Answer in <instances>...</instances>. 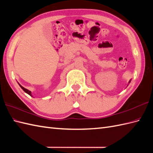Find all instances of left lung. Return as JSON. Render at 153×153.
Masks as SVG:
<instances>
[{
  "label": "left lung",
  "mask_w": 153,
  "mask_h": 153,
  "mask_svg": "<svg viewBox=\"0 0 153 153\" xmlns=\"http://www.w3.org/2000/svg\"><path fill=\"white\" fill-rule=\"evenodd\" d=\"M130 82H131V80H129V83H130Z\"/></svg>",
  "instance_id": "obj_1"
}]
</instances>
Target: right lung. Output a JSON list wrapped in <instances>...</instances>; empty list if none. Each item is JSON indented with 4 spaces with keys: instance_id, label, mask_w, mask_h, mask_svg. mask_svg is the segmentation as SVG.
Wrapping results in <instances>:
<instances>
[{
    "instance_id": "right-lung-1",
    "label": "right lung",
    "mask_w": 153,
    "mask_h": 153,
    "mask_svg": "<svg viewBox=\"0 0 153 153\" xmlns=\"http://www.w3.org/2000/svg\"><path fill=\"white\" fill-rule=\"evenodd\" d=\"M18 84H19V86H20V87H21V88L23 89V90H24V92H25V93H27L28 94V95H30L31 97H33V96H32V95H31V92L30 91H29L28 89H25V88H24V87H22L21 85H20V84H19V83H18Z\"/></svg>"
}]
</instances>
